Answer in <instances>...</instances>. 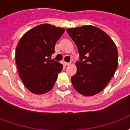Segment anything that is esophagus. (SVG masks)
Here are the masks:
<instances>
[{
	"label": "esophagus",
	"mask_w": 130,
	"mask_h": 130,
	"mask_svg": "<svg viewBox=\"0 0 130 130\" xmlns=\"http://www.w3.org/2000/svg\"><path fill=\"white\" fill-rule=\"evenodd\" d=\"M64 63H65V65H66V66H69V65H71L70 62H64Z\"/></svg>",
	"instance_id": "obj_1"
}]
</instances>
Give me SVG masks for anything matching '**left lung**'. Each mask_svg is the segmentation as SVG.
Segmentation results:
<instances>
[{"label": "left lung", "mask_w": 130, "mask_h": 130, "mask_svg": "<svg viewBox=\"0 0 130 130\" xmlns=\"http://www.w3.org/2000/svg\"><path fill=\"white\" fill-rule=\"evenodd\" d=\"M67 32L79 54L76 73L71 78L74 88L83 95H95L106 87L117 69L116 46L106 32L90 25Z\"/></svg>", "instance_id": "obj_1"}]
</instances>
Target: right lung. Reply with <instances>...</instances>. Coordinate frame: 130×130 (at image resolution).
<instances>
[{"instance_id":"1","label":"right lung","mask_w":130,"mask_h":130,"mask_svg":"<svg viewBox=\"0 0 130 130\" xmlns=\"http://www.w3.org/2000/svg\"><path fill=\"white\" fill-rule=\"evenodd\" d=\"M64 32L61 28L42 24L28 30L19 40L15 52L17 67L24 86L32 93L50 91L62 71V64L51 56Z\"/></svg>"}]
</instances>
